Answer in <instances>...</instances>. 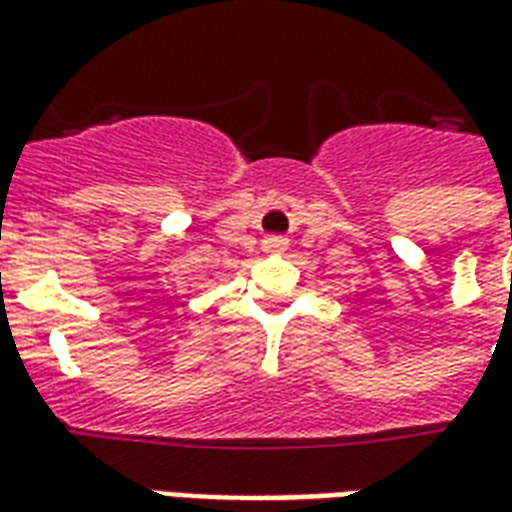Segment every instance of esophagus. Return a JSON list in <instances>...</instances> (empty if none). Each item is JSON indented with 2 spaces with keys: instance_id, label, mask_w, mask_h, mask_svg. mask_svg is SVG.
Instances as JSON below:
<instances>
[{
  "instance_id": "esophagus-1",
  "label": "esophagus",
  "mask_w": 512,
  "mask_h": 512,
  "mask_svg": "<svg viewBox=\"0 0 512 512\" xmlns=\"http://www.w3.org/2000/svg\"><path fill=\"white\" fill-rule=\"evenodd\" d=\"M285 249H288V238L285 235H268L266 241H263V252H268V255H279Z\"/></svg>"
}]
</instances>
